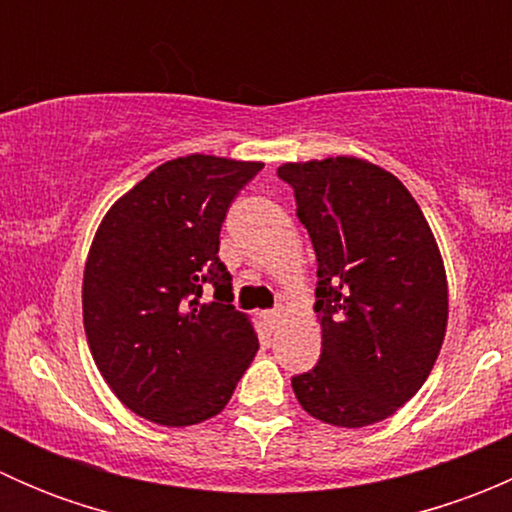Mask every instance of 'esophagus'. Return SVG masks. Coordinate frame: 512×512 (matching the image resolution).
<instances>
[{"label": "esophagus", "mask_w": 512, "mask_h": 512, "mask_svg": "<svg viewBox=\"0 0 512 512\" xmlns=\"http://www.w3.org/2000/svg\"><path fill=\"white\" fill-rule=\"evenodd\" d=\"M282 317H285V309H270V312L262 314V319H265V324H267V329H270V332H275V329L280 327Z\"/></svg>", "instance_id": "esophagus-1"}]
</instances>
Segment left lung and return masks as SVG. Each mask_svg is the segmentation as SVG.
<instances>
[{"label":"left lung","mask_w":512,"mask_h":512,"mask_svg":"<svg viewBox=\"0 0 512 512\" xmlns=\"http://www.w3.org/2000/svg\"><path fill=\"white\" fill-rule=\"evenodd\" d=\"M317 252L322 356L292 389L309 416L361 428L394 416L423 386L448 324L441 250L414 195L364 158L277 168Z\"/></svg>","instance_id":"obj_1"}]
</instances>
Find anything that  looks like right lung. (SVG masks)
I'll return each instance as SVG.
<instances>
[{
	"label": "right lung",
	"instance_id": "obj_1",
	"mask_svg": "<svg viewBox=\"0 0 512 512\" xmlns=\"http://www.w3.org/2000/svg\"><path fill=\"white\" fill-rule=\"evenodd\" d=\"M262 168L205 153L165 160L103 215L84 267V329L133 414L170 428L208 421L255 359L257 332L230 304L218 250L227 208Z\"/></svg>",
	"mask_w": 512,
	"mask_h": 512
}]
</instances>
